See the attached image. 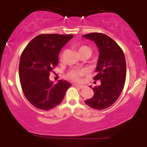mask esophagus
Segmentation results:
<instances>
[{"label": "esophagus", "instance_id": "esophagus-1", "mask_svg": "<svg viewBox=\"0 0 147 147\" xmlns=\"http://www.w3.org/2000/svg\"><path fill=\"white\" fill-rule=\"evenodd\" d=\"M74 85L75 86H77V87H78V88H84V86H83V85H79V84H74Z\"/></svg>", "mask_w": 147, "mask_h": 147}]
</instances>
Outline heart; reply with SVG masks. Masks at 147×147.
<instances>
[{"instance_id":"obj_1","label":"heart","mask_w":147,"mask_h":147,"mask_svg":"<svg viewBox=\"0 0 147 147\" xmlns=\"http://www.w3.org/2000/svg\"><path fill=\"white\" fill-rule=\"evenodd\" d=\"M79 53L81 52H87L89 55H91V49L88 46H85V45H82V46L79 47L78 49ZM84 70H79V69H75V70H72L69 71L67 73V77L70 80L73 81V82H79L82 79V76L84 75Z\"/></svg>"}]
</instances>
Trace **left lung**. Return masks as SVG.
Segmentation results:
<instances>
[{"label":"left lung","instance_id":"8db88e82","mask_svg":"<svg viewBox=\"0 0 147 147\" xmlns=\"http://www.w3.org/2000/svg\"><path fill=\"white\" fill-rule=\"evenodd\" d=\"M82 36L94 41L98 48L94 79L101 81L100 85L92 88L93 97L85 103L92 109L102 110L113 105L122 92L126 75L125 57L117 43L107 35L95 32Z\"/></svg>","mask_w":147,"mask_h":147}]
</instances>
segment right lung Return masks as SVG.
Segmentation results:
<instances>
[{"label": "right lung", "instance_id": "obj_1", "mask_svg": "<svg viewBox=\"0 0 147 147\" xmlns=\"http://www.w3.org/2000/svg\"><path fill=\"white\" fill-rule=\"evenodd\" d=\"M72 34H40L33 38L22 52L19 62L20 82L23 93L34 106L48 111L62 102L71 84L59 80L55 84L49 76L58 65L62 48Z\"/></svg>", "mask_w": 147, "mask_h": 147}]
</instances>
